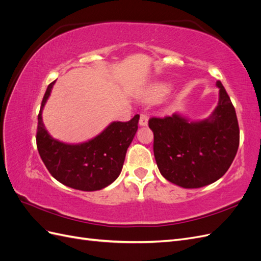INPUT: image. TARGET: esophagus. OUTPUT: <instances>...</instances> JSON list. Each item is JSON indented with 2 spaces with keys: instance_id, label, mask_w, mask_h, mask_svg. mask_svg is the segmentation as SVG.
I'll return each mask as SVG.
<instances>
[{
  "instance_id": "esophagus-1",
  "label": "esophagus",
  "mask_w": 261,
  "mask_h": 261,
  "mask_svg": "<svg viewBox=\"0 0 261 261\" xmlns=\"http://www.w3.org/2000/svg\"><path fill=\"white\" fill-rule=\"evenodd\" d=\"M147 124H148V116H147V114H140L139 125L140 126H146Z\"/></svg>"
}]
</instances>
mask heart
Masks as SVG:
<instances>
[{"label": "heart", "mask_w": 261, "mask_h": 261, "mask_svg": "<svg viewBox=\"0 0 261 261\" xmlns=\"http://www.w3.org/2000/svg\"><path fill=\"white\" fill-rule=\"evenodd\" d=\"M171 90V86L168 84H160L156 85L153 88V93L158 97H163L165 94H168Z\"/></svg>", "instance_id": "b5f03b06"}]
</instances>
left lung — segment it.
<instances>
[{"label":"left lung","mask_w":261,"mask_h":261,"mask_svg":"<svg viewBox=\"0 0 261 261\" xmlns=\"http://www.w3.org/2000/svg\"><path fill=\"white\" fill-rule=\"evenodd\" d=\"M219 102L204 120L191 121L175 112L151 117L153 152L164 178L183 188L215 183L231 167L240 145L238 117L223 85L217 82Z\"/></svg>","instance_id":"obj_1"}]
</instances>
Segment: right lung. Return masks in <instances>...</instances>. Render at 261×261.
<instances>
[{
	"instance_id": "obj_1",
	"label": "right lung",
	"mask_w": 261,
	"mask_h": 261,
	"mask_svg": "<svg viewBox=\"0 0 261 261\" xmlns=\"http://www.w3.org/2000/svg\"><path fill=\"white\" fill-rule=\"evenodd\" d=\"M55 82L51 83L38 115L37 147L51 175L74 189L100 191L112 184L122 171L126 151L138 129L139 115L128 122H113L98 136L82 144H65L45 129L42 110Z\"/></svg>"
}]
</instances>
